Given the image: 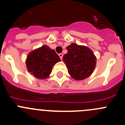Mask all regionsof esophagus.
Returning <instances> with one entry per match:
<instances>
[{"instance_id":"obj_1","label":"esophagus","mask_w":125,"mask_h":125,"mask_svg":"<svg viewBox=\"0 0 125 125\" xmlns=\"http://www.w3.org/2000/svg\"><path fill=\"white\" fill-rule=\"evenodd\" d=\"M59 57H60V59L62 60V57H63V54L62 53L59 54Z\"/></svg>"}]
</instances>
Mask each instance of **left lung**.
I'll use <instances>...</instances> for the list:
<instances>
[{
    "label": "left lung",
    "mask_w": 125,
    "mask_h": 125,
    "mask_svg": "<svg viewBox=\"0 0 125 125\" xmlns=\"http://www.w3.org/2000/svg\"><path fill=\"white\" fill-rule=\"evenodd\" d=\"M67 53L63 56L68 73L74 79L81 81L87 78L94 71L96 57L93 51L85 46L72 43L67 47Z\"/></svg>",
    "instance_id": "8db88e82"
}]
</instances>
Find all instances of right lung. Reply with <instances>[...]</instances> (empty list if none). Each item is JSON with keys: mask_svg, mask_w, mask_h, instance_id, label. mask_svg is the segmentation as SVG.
<instances>
[{"mask_svg": "<svg viewBox=\"0 0 125 125\" xmlns=\"http://www.w3.org/2000/svg\"><path fill=\"white\" fill-rule=\"evenodd\" d=\"M61 61L59 56L47 45L33 50L28 54L26 59L27 69L38 79L48 78L52 67Z\"/></svg>", "mask_w": 125, "mask_h": 125, "instance_id": "1", "label": "right lung"}]
</instances>
